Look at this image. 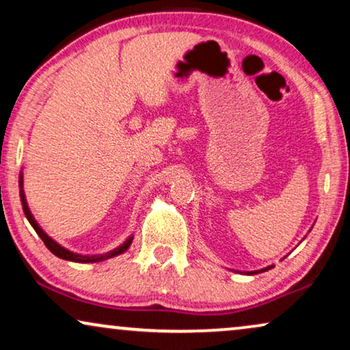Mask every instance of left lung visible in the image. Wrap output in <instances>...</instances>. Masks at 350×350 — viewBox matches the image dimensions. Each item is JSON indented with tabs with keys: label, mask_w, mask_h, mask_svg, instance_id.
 I'll list each match as a JSON object with an SVG mask.
<instances>
[{
	"label": "left lung",
	"mask_w": 350,
	"mask_h": 350,
	"mask_svg": "<svg viewBox=\"0 0 350 350\" xmlns=\"http://www.w3.org/2000/svg\"><path fill=\"white\" fill-rule=\"evenodd\" d=\"M267 269H271V267H266V269H265V271H267Z\"/></svg>",
	"instance_id": "obj_1"
}]
</instances>
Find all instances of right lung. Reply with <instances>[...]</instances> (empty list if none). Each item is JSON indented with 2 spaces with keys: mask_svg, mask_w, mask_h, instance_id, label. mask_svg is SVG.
<instances>
[{
  "mask_svg": "<svg viewBox=\"0 0 350 350\" xmlns=\"http://www.w3.org/2000/svg\"><path fill=\"white\" fill-rule=\"evenodd\" d=\"M21 183H22V181H21ZM22 202H23V212H25V215H27V219H28V221H30V224L33 226V229H35V231H36L38 236H40V237L42 239V242H44V245H46L47 248H49V250H51L52 253H54L55 256L64 258V260L75 261V262H95V261H100V260H107V258L116 256V255H119V253L126 252L127 248H129V245H131V242H132V237H129L127 241L124 242L121 247H118L116 250L107 253V255H100V256H83V255H76V253H71V252L66 250V248L60 247L59 243L52 241V239H51L49 236H47V234H46L44 231H42V229L40 228V224H38V223L35 221V218H33L31 212H30V210H28V207H27L25 198H23V191H22Z\"/></svg>",
  "mask_w": 350,
  "mask_h": 350,
  "instance_id": "add662e5",
  "label": "right lung"
}]
</instances>
